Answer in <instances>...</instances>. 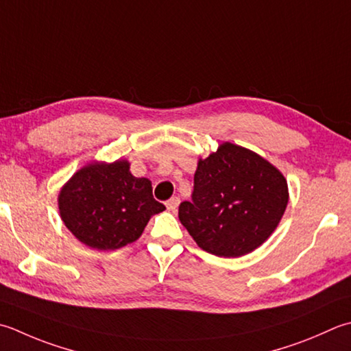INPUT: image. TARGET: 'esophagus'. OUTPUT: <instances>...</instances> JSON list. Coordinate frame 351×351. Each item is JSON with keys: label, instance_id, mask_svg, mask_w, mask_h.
<instances>
[{"label": "esophagus", "instance_id": "1", "mask_svg": "<svg viewBox=\"0 0 351 351\" xmlns=\"http://www.w3.org/2000/svg\"><path fill=\"white\" fill-rule=\"evenodd\" d=\"M180 197H170L169 199V201L166 202V207H167V210L169 211H171V213H175L176 210H178V207H180Z\"/></svg>", "mask_w": 351, "mask_h": 351}]
</instances>
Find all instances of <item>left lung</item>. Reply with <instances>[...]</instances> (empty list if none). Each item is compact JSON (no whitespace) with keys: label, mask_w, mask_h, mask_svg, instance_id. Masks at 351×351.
Segmentation results:
<instances>
[{"label":"left lung","mask_w":351,"mask_h":351,"mask_svg":"<svg viewBox=\"0 0 351 351\" xmlns=\"http://www.w3.org/2000/svg\"><path fill=\"white\" fill-rule=\"evenodd\" d=\"M287 199V182L272 164L225 143L199 160L191 201L180 205L178 216L199 248L240 257L272 234Z\"/></svg>","instance_id":"8db88e82"}]
</instances>
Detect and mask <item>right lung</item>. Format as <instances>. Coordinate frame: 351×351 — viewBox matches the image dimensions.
I'll return each mask as SVG.
<instances>
[{
	"label": "right lung",
	"mask_w": 351,
	"mask_h": 351,
	"mask_svg": "<svg viewBox=\"0 0 351 351\" xmlns=\"http://www.w3.org/2000/svg\"><path fill=\"white\" fill-rule=\"evenodd\" d=\"M65 226L89 248L108 251L135 242L149 219L166 210L152 184L130 175L128 161L94 162L80 169L59 195Z\"/></svg>",
	"instance_id": "add662e5"
}]
</instances>
